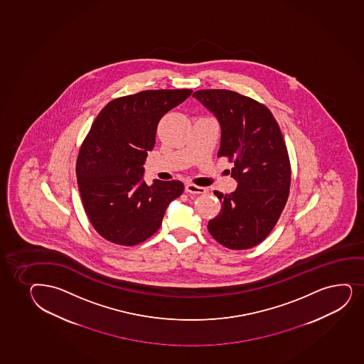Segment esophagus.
<instances>
[{
    "label": "esophagus",
    "mask_w": 364,
    "mask_h": 364,
    "mask_svg": "<svg viewBox=\"0 0 364 364\" xmlns=\"http://www.w3.org/2000/svg\"><path fill=\"white\" fill-rule=\"evenodd\" d=\"M186 192L188 194H204V193H206V189L204 187L196 186V184L187 183L186 184Z\"/></svg>",
    "instance_id": "obj_1"
}]
</instances>
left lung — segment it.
Returning a JSON list of instances; mask_svg holds the SVG:
<instances>
[{
  "instance_id": "obj_1",
  "label": "left lung",
  "mask_w": 364,
  "mask_h": 364,
  "mask_svg": "<svg viewBox=\"0 0 364 364\" xmlns=\"http://www.w3.org/2000/svg\"><path fill=\"white\" fill-rule=\"evenodd\" d=\"M221 126L218 156H228L230 176L238 187L230 194L215 191L221 211L210 220L215 240L232 250L262 242L288 200L290 161L284 138L269 109L230 90H200L193 93Z\"/></svg>"
}]
</instances>
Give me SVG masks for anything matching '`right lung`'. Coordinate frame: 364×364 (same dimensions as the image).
Returning a JSON list of instances; mask_svg holds the SVG:
<instances>
[{
  "instance_id": "1",
  "label": "right lung",
  "mask_w": 364,
  "mask_h": 364,
  "mask_svg": "<svg viewBox=\"0 0 364 364\" xmlns=\"http://www.w3.org/2000/svg\"><path fill=\"white\" fill-rule=\"evenodd\" d=\"M192 90H148L109 102L80 148L76 177L85 211L109 242L132 247L159 230L180 181L143 180L160 119Z\"/></svg>"
}]
</instances>
